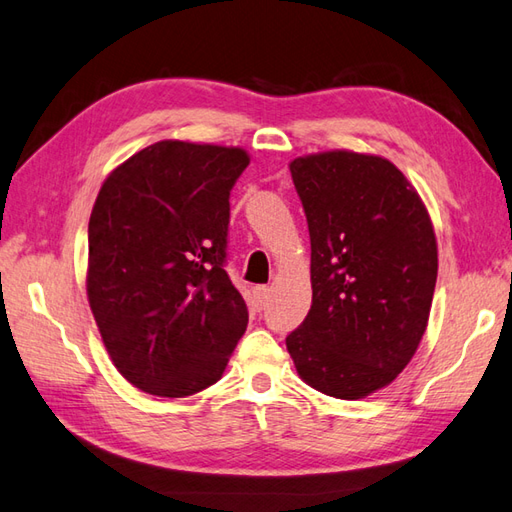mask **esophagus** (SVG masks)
I'll use <instances>...</instances> for the list:
<instances>
[{
  "label": "esophagus",
  "instance_id": "obj_1",
  "mask_svg": "<svg viewBox=\"0 0 512 512\" xmlns=\"http://www.w3.org/2000/svg\"><path fill=\"white\" fill-rule=\"evenodd\" d=\"M253 299H255L257 310H266V305L270 301V288H266V285H257L253 290Z\"/></svg>",
  "mask_w": 512,
  "mask_h": 512
}]
</instances>
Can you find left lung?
<instances>
[{"instance_id": "left-lung-1", "label": "left lung", "mask_w": 512, "mask_h": 512, "mask_svg": "<svg viewBox=\"0 0 512 512\" xmlns=\"http://www.w3.org/2000/svg\"><path fill=\"white\" fill-rule=\"evenodd\" d=\"M312 242V307L285 338L303 382L336 399L388 386L425 334L432 220L388 159L349 150L290 163Z\"/></svg>"}]
</instances>
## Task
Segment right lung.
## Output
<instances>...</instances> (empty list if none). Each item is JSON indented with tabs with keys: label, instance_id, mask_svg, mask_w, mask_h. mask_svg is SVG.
<instances>
[{
	"label": "right lung",
	"instance_id": "add662e5",
	"mask_svg": "<svg viewBox=\"0 0 512 512\" xmlns=\"http://www.w3.org/2000/svg\"><path fill=\"white\" fill-rule=\"evenodd\" d=\"M242 148L165 139L106 178L89 218L87 296L117 371L189 397L216 384L248 325L227 270Z\"/></svg>",
	"mask_w": 512,
	"mask_h": 512
}]
</instances>
